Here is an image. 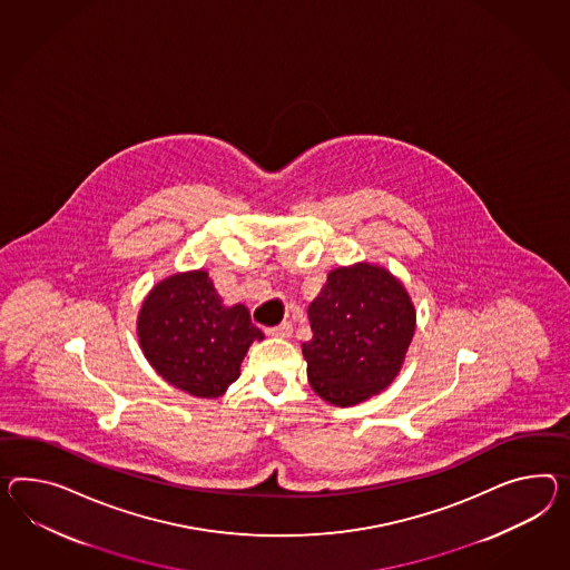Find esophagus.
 Returning a JSON list of instances; mask_svg holds the SVG:
<instances>
[{
  "label": "esophagus",
  "instance_id": "obj_1",
  "mask_svg": "<svg viewBox=\"0 0 570 570\" xmlns=\"http://www.w3.org/2000/svg\"><path fill=\"white\" fill-rule=\"evenodd\" d=\"M293 333V324L292 322H281L278 326H273V328H266V335L271 336H281V338H285V336H289Z\"/></svg>",
  "mask_w": 570,
  "mask_h": 570
}]
</instances>
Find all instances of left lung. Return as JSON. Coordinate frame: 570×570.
Returning a JSON list of instances; mask_svg holds the SVG:
<instances>
[{"label": "left lung", "instance_id": "1", "mask_svg": "<svg viewBox=\"0 0 570 570\" xmlns=\"http://www.w3.org/2000/svg\"><path fill=\"white\" fill-rule=\"evenodd\" d=\"M312 338L302 345L307 379L324 401L350 407L393 382L415 331L405 287L384 268L333 271L307 307Z\"/></svg>", "mask_w": 570, "mask_h": 570}]
</instances>
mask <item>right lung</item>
<instances>
[{"instance_id":"1","label":"right lung","mask_w":570,"mask_h":570,"mask_svg":"<svg viewBox=\"0 0 570 570\" xmlns=\"http://www.w3.org/2000/svg\"><path fill=\"white\" fill-rule=\"evenodd\" d=\"M138 336L150 365L179 391L215 399L239 379L252 341L263 333L248 307H225L205 271L161 281L148 293Z\"/></svg>"}]
</instances>
